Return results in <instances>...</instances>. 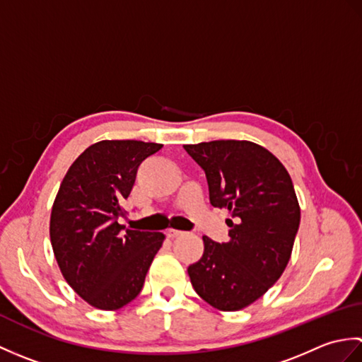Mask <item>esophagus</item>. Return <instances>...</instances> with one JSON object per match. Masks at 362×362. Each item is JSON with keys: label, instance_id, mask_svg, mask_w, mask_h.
<instances>
[{"label": "esophagus", "instance_id": "esophagus-1", "mask_svg": "<svg viewBox=\"0 0 362 362\" xmlns=\"http://www.w3.org/2000/svg\"><path fill=\"white\" fill-rule=\"evenodd\" d=\"M165 235L169 238V240H174V238L183 235V232H179V230H174V228H169V230H166Z\"/></svg>", "mask_w": 362, "mask_h": 362}]
</instances>
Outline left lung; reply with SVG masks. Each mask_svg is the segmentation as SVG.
Returning a JSON list of instances; mask_svg holds the SVG:
<instances>
[{
  "instance_id": "left-lung-1",
  "label": "left lung",
  "mask_w": 362,
  "mask_h": 362,
  "mask_svg": "<svg viewBox=\"0 0 362 362\" xmlns=\"http://www.w3.org/2000/svg\"><path fill=\"white\" fill-rule=\"evenodd\" d=\"M209 182L210 202L227 209V243L202 236L204 255L188 267L194 291L219 311L252 305L286 269L300 224L291 175L263 146L245 140L183 144Z\"/></svg>"
}]
</instances>
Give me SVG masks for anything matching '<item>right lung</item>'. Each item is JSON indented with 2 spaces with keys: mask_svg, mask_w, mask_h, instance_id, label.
<instances>
[{
  "mask_svg": "<svg viewBox=\"0 0 362 362\" xmlns=\"http://www.w3.org/2000/svg\"><path fill=\"white\" fill-rule=\"evenodd\" d=\"M163 144L103 140L68 169L54 199L49 238L64 279L98 310L115 311L140 294L163 233L118 224L136 169Z\"/></svg>",
  "mask_w": 362,
  "mask_h": 362,
  "instance_id": "obj_1",
  "label": "right lung"
}]
</instances>
